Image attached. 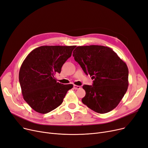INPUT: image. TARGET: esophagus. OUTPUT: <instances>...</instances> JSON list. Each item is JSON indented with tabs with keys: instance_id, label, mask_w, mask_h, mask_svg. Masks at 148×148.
Listing matches in <instances>:
<instances>
[{
	"instance_id": "obj_1",
	"label": "esophagus",
	"mask_w": 148,
	"mask_h": 148,
	"mask_svg": "<svg viewBox=\"0 0 148 148\" xmlns=\"http://www.w3.org/2000/svg\"><path fill=\"white\" fill-rule=\"evenodd\" d=\"M74 88L75 89H79L81 88V86H78V85H74Z\"/></svg>"
}]
</instances>
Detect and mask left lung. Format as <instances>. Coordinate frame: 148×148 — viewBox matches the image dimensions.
<instances>
[{
  "instance_id": "obj_1",
  "label": "left lung",
  "mask_w": 148,
  "mask_h": 148,
  "mask_svg": "<svg viewBox=\"0 0 148 148\" xmlns=\"http://www.w3.org/2000/svg\"><path fill=\"white\" fill-rule=\"evenodd\" d=\"M73 56L85 73L94 79L92 85L83 86L86 92L83 103L100 114L116 108L129 83L125 62L111 48L101 45L77 47Z\"/></svg>"
}]
</instances>
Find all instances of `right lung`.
Returning a JSON list of instances; mask_svg holds the SVG:
<instances>
[{
  "instance_id": "1",
  "label": "right lung",
  "mask_w": 148,
  "mask_h": 148,
  "mask_svg": "<svg viewBox=\"0 0 148 148\" xmlns=\"http://www.w3.org/2000/svg\"><path fill=\"white\" fill-rule=\"evenodd\" d=\"M76 46H42L33 49L23 62L18 79L23 99L41 114L55 110L63 102L72 84L57 82L55 75L71 56Z\"/></svg>"
}]
</instances>
